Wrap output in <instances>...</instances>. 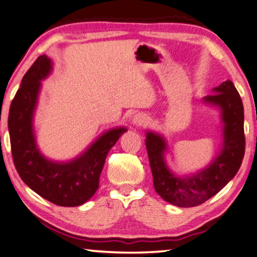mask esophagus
<instances>
[{
  "mask_svg": "<svg viewBox=\"0 0 257 257\" xmlns=\"http://www.w3.org/2000/svg\"><path fill=\"white\" fill-rule=\"evenodd\" d=\"M131 124L133 126H145L148 124V118L143 113H137L131 119Z\"/></svg>",
  "mask_w": 257,
  "mask_h": 257,
  "instance_id": "1",
  "label": "esophagus"
}]
</instances>
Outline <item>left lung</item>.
Returning a JSON list of instances; mask_svg holds the SVG:
<instances>
[{"label":"left lung","instance_id":"obj_1","mask_svg":"<svg viewBox=\"0 0 257 257\" xmlns=\"http://www.w3.org/2000/svg\"><path fill=\"white\" fill-rule=\"evenodd\" d=\"M202 102L220 111L222 143L218 155L199 172L187 176L175 175L166 162L168 145L165 138L153 131L146 132L145 144L155 191L166 202L180 207L200 205L220 191L235 176L244 155L243 105L232 81L213 88L212 95Z\"/></svg>","mask_w":257,"mask_h":257}]
</instances>
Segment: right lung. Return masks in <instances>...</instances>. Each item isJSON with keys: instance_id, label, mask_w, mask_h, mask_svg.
<instances>
[{"instance_id": "right-lung-1", "label": "right lung", "mask_w": 257, "mask_h": 257, "mask_svg": "<svg viewBox=\"0 0 257 257\" xmlns=\"http://www.w3.org/2000/svg\"><path fill=\"white\" fill-rule=\"evenodd\" d=\"M51 72L52 61L44 54L23 76L9 110L11 154L17 173L30 189L55 205L79 206L95 195L106 155L127 130L120 126L104 132L70 161L45 158L37 146L33 116L42 81Z\"/></svg>"}]
</instances>
